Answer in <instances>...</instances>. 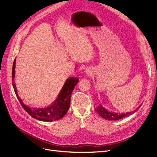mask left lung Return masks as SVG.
<instances>
[{
	"label": "left lung",
	"instance_id": "1",
	"mask_svg": "<svg viewBox=\"0 0 157 157\" xmlns=\"http://www.w3.org/2000/svg\"><path fill=\"white\" fill-rule=\"evenodd\" d=\"M140 107H141V105L139 106V107L136 109V110H134V111L128 112V113H119L109 111L105 108L102 107V105L100 104V105L97 107V108L95 109V110H96V111L102 118H103L104 119L109 120V121H117V120L121 119V118H123L124 117L132 115V114H134L135 112H136L137 110H138Z\"/></svg>",
	"mask_w": 157,
	"mask_h": 157
}]
</instances>
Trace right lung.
I'll return each instance as SVG.
<instances>
[{
	"label": "right lung",
	"mask_w": 157,
	"mask_h": 157,
	"mask_svg": "<svg viewBox=\"0 0 157 157\" xmlns=\"http://www.w3.org/2000/svg\"><path fill=\"white\" fill-rule=\"evenodd\" d=\"M15 66L16 58L13 61L12 67V84L16 96L19 99V101L20 102L21 106L26 111V112L28 114H29L32 117L35 118V119L44 122H52L54 121H58L63 117L69 109L71 94H72L76 84L78 82V78L75 77H70L67 78L62 89L61 90L58 96L57 97L56 101L51 105L42 109H31L29 107L27 106L23 103V101L20 98L17 94L16 84L15 82H14Z\"/></svg>",
	"instance_id": "add662e5"
}]
</instances>
